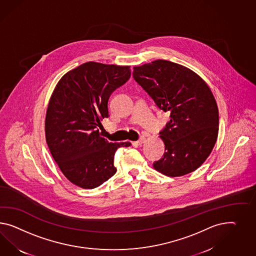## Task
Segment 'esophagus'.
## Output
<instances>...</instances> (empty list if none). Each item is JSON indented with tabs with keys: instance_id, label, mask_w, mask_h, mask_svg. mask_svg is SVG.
Returning a JSON list of instances; mask_svg holds the SVG:
<instances>
[{
	"instance_id": "esophagus-1",
	"label": "esophagus",
	"mask_w": 256,
	"mask_h": 256,
	"mask_svg": "<svg viewBox=\"0 0 256 256\" xmlns=\"http://www.w3.org/2000/svg\"><path fill=\"white\" fill-rule=\"evenodd\" d=\"M146 142V137H140L138 140L137 142H132V144H137V146H142V144H144Z\"/></svg>"
}]
</instances>
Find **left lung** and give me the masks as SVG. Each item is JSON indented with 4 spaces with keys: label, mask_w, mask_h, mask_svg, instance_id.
I'll return each mask as SVG.
<instances>
[{
    "label": "left lung",
    "mask_w": 256,
    "mask_h": 256,
    "mask_svg": "<svg viewBox=\"0 0 256 256\" xmlns=\"http://www.w3.org/2000/svg\"><path fill=\"white\" fill-rule=\"evenodd\" d=\"M133 69L135 81L159 109L170 112L159 136L165 152L154 162V168L168 177L196 170L212 151L218 136L219 112L212 90L198 74L178 63L158 60Z\"/></svg>",
    "instance_id": "8db88e82"
}]
</instances>
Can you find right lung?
Segmentation results:
<instances>
[{
	"mask_svg": "<svg viewBox=\"0 0 256 256\" xmlns=\"http://www.w3.org/2000/svg\"><path fill=\"white\" fill-rule=\"evenodd\" d=\"M130 66L90 62L69 70L53 91L46 114L49 151L68 180L84 189L102 186L116 172L114 154L130 142H110L98 128L109 116L110 94L130 77Z\"/></svg>",
	"mask_w": 256,
	"mask_h": 256,
	"instance_id": "1",
	"label": "right lung"
}]
</instances>
